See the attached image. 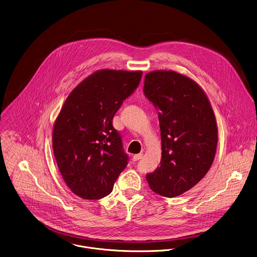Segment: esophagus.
<instances>
[{
    "instance_id": "1",
    "label": "esophagus",
    "mask_w": 257,
    "mask_h": 257,
    "mask_svg": "<svg viewBox=\"0 0 257 257\" xmlns=\"http://www.w3.org/2000/svg\"><path fill=\"white\" fill-rule=\"evenodd\" d=\"M143 157V154L142 153H140V154L134 155L133 156V161L134 162H136V161H139L141 158Z\"/></svg>"
}]
</instances>
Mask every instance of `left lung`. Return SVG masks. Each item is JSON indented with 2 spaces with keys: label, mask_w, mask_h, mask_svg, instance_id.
<instances>
[{
  "label": "left lung",
  "mask_w": 257,
  "mask_h": 257,
  "mask_svg": "<svg viewBox=\"0 0 257 257\" xmlns=\"http://www.w3.org/2000/svg\"><path fill=\"white\" fill-rule=\"evenodd\" d=\"M143 91L158 110L162 141L160 167L146 179L156 194L178 197L196 186L213 162L214 113L201 86L173 70L147 73Z\"/></svg>",
  "instance_id": "1"
}]
</instances>
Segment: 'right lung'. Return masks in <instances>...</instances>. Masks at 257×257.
Returning a JSON list of instances; mask_svg holds the SVG:
<instances>
[{"mask_svg":"<svg viewBox=\"0 0 257 257\" xmlns=\"http://www.w3.org/2000/svg\"><path fill=\"white\" fill-rule=\"evenodd\" d=\"M141 77L140 70H97L67 96L54 122L52 148L65 184L76 196H108L127 166L128 155L112 119Z\"/></svg>","mask_w":257,"mask_h":257,"instance_id":"obj_1","label":"right lung"}]
</instances>
